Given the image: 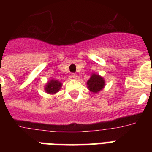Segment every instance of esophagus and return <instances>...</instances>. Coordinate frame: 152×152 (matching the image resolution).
<instances>
[{
    "mask_svg": "<svg viewBox=\"0 0 152 152\" xmlns=\"http://www.w3.org/2000/svg\"><path fill=\"white\" fill-rule=\"evenodd\" d=\"M72 78H74V79H77V75H76V74L73 73V74H72Z\"/></svg>",
    "mask_w": 152,
    "mask_h": 152,
    "instance_id": "esophagus-1",
    "label": "esophagus"
}]
</instances>
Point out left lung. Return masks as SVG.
<instances>
[{
  "mask_svg": "<svg viewBox=\"0 0 152 152\" xmlns=\"http://www.w3.org/2000/svg\"><path fill=\"white\" fill-rule=\"evenodd\" d=\"M88 88L93 93H98L105 86V80L101 76L96 74H93L91 78L87 82Z\"/></svg>",
  "mask_w": 152,
  "mask_h": 152,
  "instance_id": "8db88e82",
  "label": "left lung"
}]
</instances>
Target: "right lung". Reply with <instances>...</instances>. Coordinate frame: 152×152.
<instances>
[{
	"label": "right lung",
	"instance_id": "add662e5",
	"mask_svg": "<svg viewBox=\"0 0 152 152\" xmlns=\"http://www.w3.org/2000/svg\"><path fill=\"white\" fill-rule=\"evenodd\" d=\"M61 85H62V84L59 82L58 80L52 79L45 86V91L49 94H56L58 91H59Z\"/></svg>",
	"mask_w": 152,
	"mask_h": 152
}]
</instances>
